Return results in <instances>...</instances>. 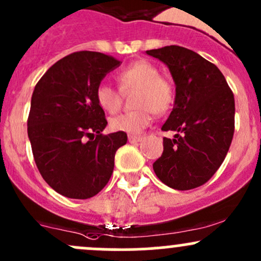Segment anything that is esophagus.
<instances>
[{
	"instance_id": "obj_1",
	"label": "esophagus",
	"mask_w": 261,
	"mask_h": 261,
	"mask_svg": "<svg viewBox=\"0 0 261 261\" xmlns=\"http://www.w3.org/2000/svg\"><path fill=\"white\" fill-rule=\"evenodd\" d=\"M143 139L142 136H128V141H129V143H138L141 142Z\"/></svg>"
}]
</instances>
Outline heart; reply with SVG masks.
<instances>
[{
    "label": "heart",
    "mask_w": 261,
    "mask_h": 261,
    "mask_svg": "<svg viewBox=\"0 0 261 261\" xmlns=\"http://www.w3.org/2000/svg\"><path fill=\"white\" fill-rule=\"evenodd\" d=\"M118 80L123 92L137 89L134 96V107L137 109L122 113L109 120V127L114 132L137 134L142 132L152 119V112L155 116L167 113L174 103V85L159 69L148 61H138L119 72ZM96 99L98 106L108 113H114L120 107V92L108 83H100L97 87Z\"/></svg>",
    "instance_id": "b5f03b06"
}]
</instances>
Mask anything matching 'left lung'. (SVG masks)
Listing matches in <instances>:
<instances>
[{
  "label": "left lung",
  "instance_id": "1",
  "mask_svg": "<svg viewBox=\"0 0 261 261\" xmlns=\"http://www.w3.org/2000/svg\"><path fill=\"white\" fill-rule=\"evenodd\" d=\"M147 55L162 61L175 83L174 107L162 130L176 134L163 138L154 173L173 189H194L225 159L234 136V94L219 68L192 49L165 46Z\"/></svg>",
  "mask_w": 261,
  "mask_h": 261
}]
</instances>
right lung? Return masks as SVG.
<instances>
[{
  "label": "right lung",
  "instance_id": "add662e5",
  "mask_svg": "<svg viewBox=\"0 0 261 261\" xmlns=\"http://www.w3.org/2000/svg\"><path fill=\"white\" fill-rule=\"evenodd\" d=\"M120 61L99 52L66 56L46 72L33 91L27 133L42 178L67 198L88 199L108 183L114 155L127 133L105 136V111L97 87Z\"/></svg>",
  "mask_w": 261,
  "mask_h": 261
}]
</instances>
